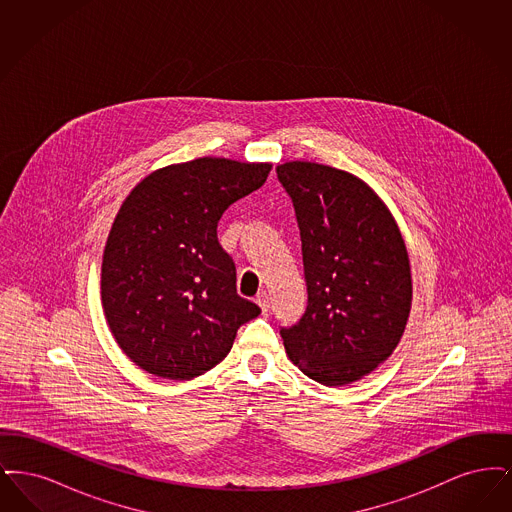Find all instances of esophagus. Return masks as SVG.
<instances>
[{
    "label": "esophagus",
    "instance_id": "34e87169",
    "mask_svg": "<svg viewBox=\"0 0 512 512\" xmlns=\"http://www.w3.org/2000/svg\"><path fill=\"white\" fill-rule=\"evenodd\" d=\"M255 301H257V305L261 307V311L263 313H267L268 307H270V297H268L267 292H259L257 293V297H255Z\"/></svg>",
    "mask_w": 512,
    "mask_h": 512
}]
</instances>
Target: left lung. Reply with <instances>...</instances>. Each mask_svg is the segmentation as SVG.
Returning a JSON list of instances; mask_svg holds the SVG:
<instances>
[{
  "instance_id": "obj_1",
  "label": "left lung",
  "mask_w": 512,
  "mask_h": 512,
  "mask_svg": "<svg viewBox=\"0 0 512 512\" xmlns=\"http://www.w3.org/2000/svg\"><path fill=\"white\" fill-rule=\"evenodd\" d=\"M301 238L307 307L280 336L295 365L345 386L384 363L411 311V268L395 220L365 182L326 165L276 169Z\"/></svg>"
}]
</instances>
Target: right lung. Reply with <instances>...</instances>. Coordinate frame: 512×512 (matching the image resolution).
Returning a JSON list of instances; mask_svg holds the SVG:
<instances>
[{"label":"right lung","instance_id":"obj_1","mask_svg":"<svg viewBox=\"0 0 512 512\" xmlns=\"http://www.w3.org/2000/svg\"><path fill=\"white\" fill-rule=\"evenodd\" d=\"M268 163L203 157L144 178L109 232L101 301L122 351L149 374L190 380L230 353L261 309L236 292L224 211L267 182Z\"/></svg>","mask_w":512,"mask_h":512}]
</instances>
